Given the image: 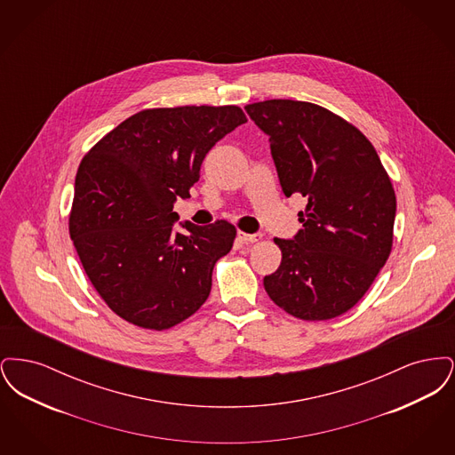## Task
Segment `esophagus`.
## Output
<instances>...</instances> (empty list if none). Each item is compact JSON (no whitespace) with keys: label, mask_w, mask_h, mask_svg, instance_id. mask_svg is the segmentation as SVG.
Wrapping results in <instances>:
<instances>
[{"label":"esophagus","mask_w":455,"mask_h":455,"mask_svg":"<svg viewBox=\"0 0 455 455\" xmlns=\"http://www.w3.org/2000/svg\"><path fill=\"white\" fill-rule=\"evenodd\" d=\"M237 237L240 242H243V243H254V242H259L260 235L259 234H245V232H237Z\"/></svg>","instance_id":"1"}]
</instances>
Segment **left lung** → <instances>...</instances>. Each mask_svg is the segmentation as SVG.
I'll use <instances>...</instances> for the list:
<instances>
[{"mask_svg": "<svg viewBox=\"0 0 455 455\" xmlns=\"http://www.w3.org/2000/svg\"><path fill=\"white\" fill-rule=\"evenodd\" d=\"M245 110L269 136L284 196L308 199L299 234L275 238L282 264L264 276V288L293 317H338L389 259L395 218L389 175L365 134L327 108L273 99Z\"/></svg>", "mask_w": 455, "mask_h": 455, "instance_id": "1", "label": "left lung"}]
</instances>
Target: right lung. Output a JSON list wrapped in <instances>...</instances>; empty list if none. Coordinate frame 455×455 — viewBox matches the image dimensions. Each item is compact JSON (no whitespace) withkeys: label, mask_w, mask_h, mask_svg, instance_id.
I'll return each instance as SVG.
<instances>
[{"label":"right lung","mask_w":455,"mask_h":455,"mask_svg":"<svg viewBox=\"0 0 455 455\" xmlns=\"http://www.w3.org/2000/svg\"><path fill=\"white\" fill-rule=\"evenodd\" d=\"M243 123L237 106L147 108L84 156L69 235L88 280L124 321L164 331L206 302L237 230L218 220L177 232L173 203L191 197L206 153Z\"/></svg>","instance_id":"obj_1"}]
</instances>
